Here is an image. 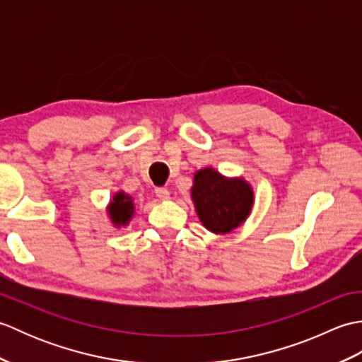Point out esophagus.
Returning a JSON list of instances; mask_svg holds the SVG:
<instances>
[{
  "instance_id": "obj_1",
  "label": "esophagus",
  "mask_w": 362,
  "mask_h": 362,
  "mask_svg": "<svg viewBox=\"0 0 362 362\" xmlns=\"http://www.w3.org/2000/svg\"><path fill=\"white\" fill-rule=\"evenodd\" d=\"M156 196L160 199V201H168V199H169V191L166 188H163V187L156 188Z\"/></svg>"
}]
</instances>
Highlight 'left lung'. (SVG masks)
I'll use <instances>...</instances> for the list:
<instances>
[{
  "label": "left lung",
  "instance_id": "left-lung-1",
  "mask_svg": "<svg viewBox=\"0 0 362 362\" xmlns=\"http://www.w3.org/2000/svg\"><path fill=\"white\" fill-rule=\"evenodd\" d=\"M191 199L202 226L216 235L240 227L255 202L249 182L243 177H226L213 168L194 173Z\"/></svg>",
  "mask_w": 362,
  "mask_h": 362
}]
</instances>
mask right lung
Listing matches in <instances>:
<instances>
[{"instance_id": "1", "label": "right lung", "mask_w": 362, "mask_h": 362, "mask_svg": "<svg viewBox=\"0 0 362 362\" xmlns=\"http://www.w3.org/2000/svg\"><path fill=\"white\" fill-rule=\"evenodd\" d=\"M135 213V205L132 197L126 194L124 191H118L115 193L113 197L110 199L109 205H107V214L112 221V224L115 227H124L127 226L130 219L134 218Z\"/></svg>"}]
</instances>
